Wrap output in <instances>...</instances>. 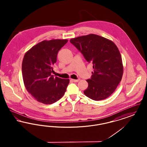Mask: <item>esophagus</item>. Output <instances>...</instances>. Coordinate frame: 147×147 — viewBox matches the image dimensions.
<instances>
[{
  "label": "esophagus",
  "instance_id": "1",
  "mask_svg": "<svg viewBox=\"0 0 147 147\" xmlns=\"http://www.w3.org/2000/svg\"><path fill=\"white\" fill-rule=\"evenodd\" d=\"M71 81L73 82H75L77 83L79 81V79H71Z\"/></svg>",
  "mask_w": 147,
  "mask_h": 147
}]
</instances>
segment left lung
Returning <instances> with one entry per match:
<instances>
[{"mask_svg": "<svg viewBox=\"0 0 147 147\" xmlns=\"http://www.w3.org/2000/svg\"><path fill=\"white\" fill-rule=\"evenodd\" d=\"M70 42L93 65L94 72L86 80L88 87L84 94L95 101L109 97L123 75L122 61L117 47L111 41L95 34L72 38Z\"/></svg>", "mask_w": 147, "mask_h": 147, "instance_id": "obj_1", "label": "left lung"}]
</instances>
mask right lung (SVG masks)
I'll list each match as a JSON object with an SVG mask.
<instances>
[{"label": "right lung", "instance_id": "obj_1", "mask_svg": "<svg viewBox=\"0 0 147 147\" xmlns=\"http://www.w3.org/2000/svg\"><path fill=\"white\" fill-rule=\"evenodd\" d=\"M67 42V40L43 41L28 50L24 57L22 74L25 86L42 104L49 105L59 100L69 84V79L52 75L58 52Z\"/></svg>", "mask_w": 147, "mask_h": 147}]
</instances>
